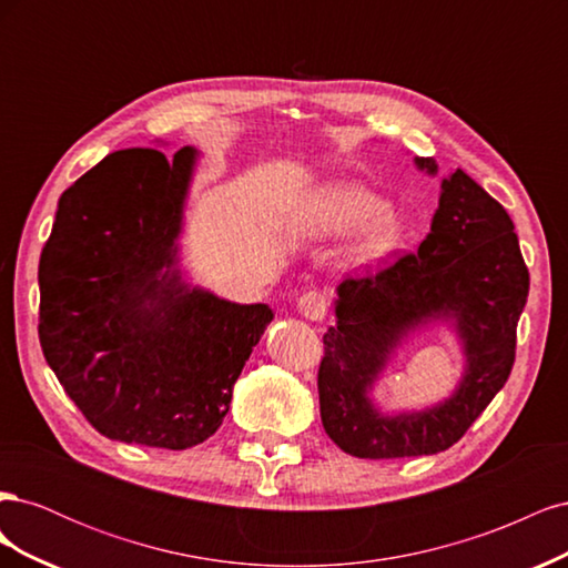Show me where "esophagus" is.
I'll return each mask as SVG.
<instances>
[{
	"instance_id": "34e87169",
	"label": "esophagus",
	"mask_w": 568,
	"mask_h": 568,
	"mask_svg": "<svg viewBox=\"0 0 568 568\" xmlns=\"http://www.w3.org/2000/svg\"><path fill=\"white\" fill-rule=\"evenodd\" d=\"M326 311H329V296L322 294V291H307V294H303L298 298V313L305 320L320 322V320H324Z\"/></svg>"
}]
</instances>
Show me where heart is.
Masks as SVG:
<instances>
[{"instance_id":"b5f03b06","label":"heart","mask_w":568,"mask_h":568,"mask_svg":"<svg viewBox=\"0 0 568 568\" xmlns=\"http://www.w3.org/2000/svg\"><path fill=\"white\" fill-rule=\"evenodd\" d=\"M286 230L305 239H332L355 232L343 251V261L367 267L386 261L400 248L405 220L367 186L329 180L296 196L286 213Z\"/></svg>"}]
</instances>
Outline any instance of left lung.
<instances>
[{
	"instance_id": "1",
	"label": "left lung",
	"mask_w": 568,
	"mask_h": 568,
	"mask_svg": "<svg viewBox=\"0 0 568 568\" xmlns=\"http://www.w3.org/2000/svg\"><path fill=\"white\" fill-rule=\"evenodd\" d=\"M436 175L434 159H415ZM336 326L324 334L317 374L326 436L365 459L436 455L455 445L509 379L517 322L528 298V267L514 222L464 170L440 182L432 232L417 253L336 288ZM445 323L465 365L448 399L386 416L371 390L412 334Z\"/></svg>"
}]
</instances>
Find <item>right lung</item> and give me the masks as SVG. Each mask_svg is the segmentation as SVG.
<instances>
[{
    "instance_id": "1",
    "label": "right lung",
    "mask_w": 568,
    "mask_h": 568,
    "mask_svg": "<svg viewBox=\"0 0 568 568\" xmlns=\"http://www.w3.org/2000/svg\"><path fill=\"white\" fill-rule=\"evenodd\" d=\"M163 144V142H159ZM199 151L125 149L59 199L40 257V343L101 436L184 450L211 438L274 313L192 286L180 234Z\"/></svg>"
}]
</instances>
